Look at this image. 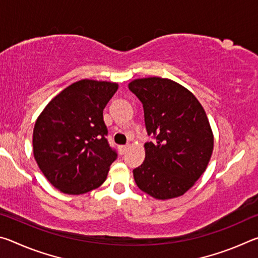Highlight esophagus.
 Returning a JSON list of instances; mask_svg holds the SVG:
<instances>
[{"label": "esophagus", "instance_id": "esophagus-1", "mask_svg": "<svg viewBox=\"0 0 258 258\" xmlns=\"http://www.w3.org/2000/svg\"><path fill=\"white\" fill-rule=\"evenodd\" d=\"M119 148V151H120V154L123 155V154H125L126 151L128 150V148H130V145H125V146H119L118 147Z\"/></svg>", "mask_w": 258, "mask_h": 258}]
</instances>
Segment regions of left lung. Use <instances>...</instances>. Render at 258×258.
<instances>
[{
	"mask_svg": "<svg viewBox=\"0 0 258 258\" xmlns=\"http://www.w3.org/2000/svg\"><path fill=\"white\" fill-rule=\"evenodd\" d=\"M128 89L143 104L148 135L143 164L133 169L140 190L166 200L180 197L206 171L214 135L198 99L168 78H138Z\"/></svg>",
	"mask_w": 258,
	"mask_h": 258,
	"instance_id": "left-lung-1",
	"label": "left lung"
}]
</instances>
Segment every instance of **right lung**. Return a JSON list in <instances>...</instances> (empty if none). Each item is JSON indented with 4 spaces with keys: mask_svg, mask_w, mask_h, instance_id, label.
Returning <instances> with one entry per match:
<instances>
[{
    "mask_svg": "<svg viewBox=\"0 0 258 258\" xmlns=\"http://www.w3.org/2000/svg\"><path fill=\"white\" fill-rule=\"evenodd\" d=\"M117 90V83L81 80L55 95L38 116L35 160L63 194H86L106 181L117 154L106 139L103 109Z\"/></svg>",
    "mask_w": 258,
    "mask_h": 258,
    "instance_id": "1",
    "label": "right lung"
}]
</instances>
